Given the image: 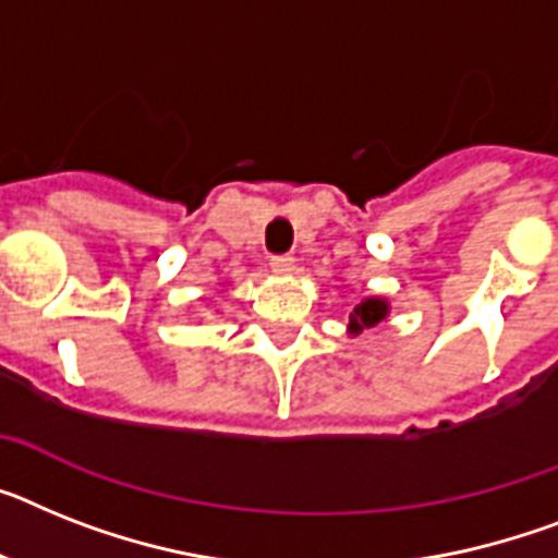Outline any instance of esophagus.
I'll use <instances>...</instances> for the list:
<instances>
[{
  "label": "esophagus",
  "instance_id": "34e87169",
  "mask_svg": "<svg viewBox=\"0 0 558 558\" xmlns=\"http://www.w3.org/2000/svg\"><path fill=\"white\" fill-rule=\"evenodd\" d=\"M271 271H278V275H289L294 269V257L292 255H275L269 260Z\"/></svg>",
  "mask_w": 558,
  "mask_h": 558
}]
</instances>
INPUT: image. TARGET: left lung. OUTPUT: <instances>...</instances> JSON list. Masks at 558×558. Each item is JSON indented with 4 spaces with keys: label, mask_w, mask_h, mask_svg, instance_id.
Returning a JSON list of instances; mask_svg holds the SVG:
<instances>
[{
    "label": "left lung",
    "mask_w": 558,
    "mask_h": 558,
    "mask_svg": "<svg viewBox=\"0 0 558 558\" xmlns=\"http://www.w3.org/2000/svg\"><path fill=\"white\" fill-rule=\"evenodd\" d=\"M386 312H388L386 301L368 298V301H363L357 308H354V312H351V317H349L351 331H363V329H368V326H374V323H380L383 317H386Z\"/></svg>",
    "instance_id": "1"
}]
</instances>
